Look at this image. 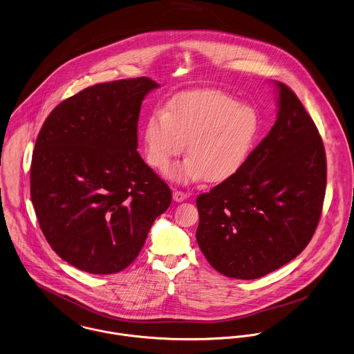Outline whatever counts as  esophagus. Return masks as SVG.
I'll return each mask as SVG.
<instances>
[{
	"label": "esophagus",
	"mask_w": 354,
	"mask_h": 354,
	"mask_svg": "<svg viewBox=\"0 0 354 354\" xmlns=\"http://www.w3.org/2000/svg\"><path fill=\"white\" fill-rule=\"evenodd\" d=\"M172 198H174V201H176V203H182V201H185V200L187 198V194H186L185 192H180V190H174Z\"/></svg>",
	"instance_id": "esophagus-1"
}]
</instances>
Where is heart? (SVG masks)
<instances>
[{
	"label": "heart",
	"mask_w": 354,
	"mask_h": 354,
	"mask_svg": "<svg viewBox=\"0 0 354 354\" xmlns=\"http://www.w3.org/2000/svg\"><path fill=\"white\" fill-rule=\"evenodd\" d=\"M260 129L253 106L217 91L180 94L151 115L143 126V145L149 165L164 169L186 149L190 157L171 165L165 176L176 183L205 178L220 183L245 165Z\"/></svg>",
	"instance_id": "obj_1"
}]
</instances>
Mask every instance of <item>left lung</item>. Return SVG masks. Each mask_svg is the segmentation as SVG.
<instances>
[{
    "instance_id": "1",
    "label": "left lung",
    "mask_w": 354,
    "mask_h": 354,
    "mask_svg": "<svg viewBox=\"0 0 354 354\" xmlns=\"http://www.w3.org/2000/svg\"><path fill=\"white\" fill-rule=\"evenodd\" d=\"M278 118L232 178L197 198V242L213 268L261 278L295 259L317 227L327 182L320 134L281 82Z\"/></svg>"
}]
</instances>
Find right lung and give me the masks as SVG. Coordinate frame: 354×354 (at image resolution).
Instances as JSON below:
<instances>
[{
	"label": "right lung",
	"instance_id": "right-lung-1",
	"mask_svg": "<svg viewBox=\"0 0 354 354\" xmlns=\"http://www.w3.org/2000/svg\"><path fill=\"white\" fill-rule=\"evenodd\" d=\"M149 77L90 86L59 104L32 153L30 190L39 227L68 264L116 274L140 254L171 190L142 160L138 119Z\"/></svg>",
	"mask_w": 354,
	"mask_h": 354
}]
</instances>
